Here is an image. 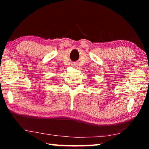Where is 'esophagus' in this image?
I'll return each mask as SVG.
<instances>
[{"mask_svg": "<svg viewBox=\"0 0 149 149\" xmlns=\"http://www.w3.org/2000/svg\"><path fill=\"white\" fill-rule=\"evenodd\" d=\"M72 66L73 67H74V66H77V64H75V63H74V64H72Z\"/></svg>", "mask_w": 149, "mask_h": 149, "instance_id": "esophagus-1", "label": "esophagus"}]
</instances>
